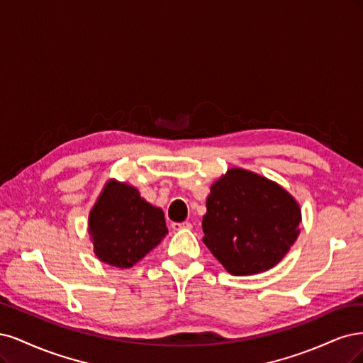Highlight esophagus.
Instances as JSON below:
<instances>
[{
	"instance_id": "1",
	"label": "esophagus",
	"mask_w": 363,
	"mask_h": 363,
	"mask_svg": "<svg viewBox=\"0 0 363 363\" xmlns=\"http://www.w3.org/2000/svg\"><path fill=\"white\" fill-rule=\"evenodd\" d=\"M191 223L189 221H182V223H172V229L174 230H181V229H191Z\"/></svg>"
}]
</instances>
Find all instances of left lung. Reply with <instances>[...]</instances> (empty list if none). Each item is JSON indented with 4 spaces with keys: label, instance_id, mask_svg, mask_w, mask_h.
<instances>
[{
    "label": "left lung",
    "instance_id": "1",
    "mask_svg": "<svg viewBox=\"0 0 363 363\" xmlns=\"http://www.w3.org/2000/svg\"><path fill=\"white\" fill-rule=\"evenodd\" d=\"M301 211L288 191L259 174L230 169L213 186L203 242L233 276L274 267L298 235Z\"/></svg>",
    "mask_w": 363,
    "mask_h": 363
}]
</instances>
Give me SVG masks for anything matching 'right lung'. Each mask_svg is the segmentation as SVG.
<instances>
[{"label": "right lung", "mask_w": 363, "mask_h": 363, "mask_svg": "<svg viewBox=\"0 0 363 363\" xmlns=\"http://www.w3.org/2000/svg\"><path fill=\"white\" fill-rule=\"evenodd\" d=\"M98 258L119 268H130L145 258L166 237L164 214L140 197L131 185L110 181L89 216Z\"/></svg>", "instance_id": "add662e5"}]
</instances>
